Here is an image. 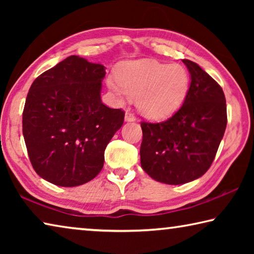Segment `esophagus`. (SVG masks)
Here are the masks:
<instances>
[{"label":"esophagus","mask_w":254,"mask_h":254,"mask_svg":"<svg viewBox=\"0 0 254 254\" xmlns=\"http://www.w3.org/2000/svg\"><path fill=\"white\" fill-rule=\"evenodd\" d=\"M126 121L127 122H133V121H135V115L133 114V113H131V112H127L126 113Z\"/></svg>","instance_id":"esophagus-1"}]
</instances>
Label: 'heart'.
Masks as SVG:
<instances>
[{"mask_svg":"<svg viewBox=\"0 0 254 254\" xmlns=\"http://www.w3.org/2000/svg\"><path fill=\"white\" fill-rule=\"evenodd\" d=\"M119 80L107 85L119 98L137 97V109L150 119H165L183 104L189 89V74L179 64L153 60L127 63L118 72Z\"/></svg>","mask_w":254,"mask_h":254,"instance_id":"b5f03b06","label":"heart"}]
</instances>
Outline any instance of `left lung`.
Masks as SVG:
<instances>
[{
  "label": "left lung",
  "mask_w": 254,
  "mask_h": 254,
  "mask_svg": "<svg viewBox=\"0 0 254 254\" xmlns=\"http://www.w3.org/2000/svg\"><path fill=\"white\" fill-rule=\"evenodd\" d=\"M183 63L191 81L182 107L163 122H141V167L168 185L192 182L209 169L227 123L221 86L196 63Z\"/></svg>",
  "instance_id": "1"
}]
</instances>
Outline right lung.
I'll return each instance as SVG.
<instances>
[{
	"label": "right lung",
	"mask_w": 254,
	"mask_h": 254,
	"mask_svg": "<svg viewBox=\"0 0 254 254\" xmlns=\"http://www.w3.org/2000/svg\"><path fill=\"white\" fill-rule=\"evenodd\" d=\"M105 67L69 56L30 87L22 115L29 159L47 182L75 187L95 178L124 112L102 103Z\"/></svg>",
	"instance_id": "obj_1"
}]
</instances>
